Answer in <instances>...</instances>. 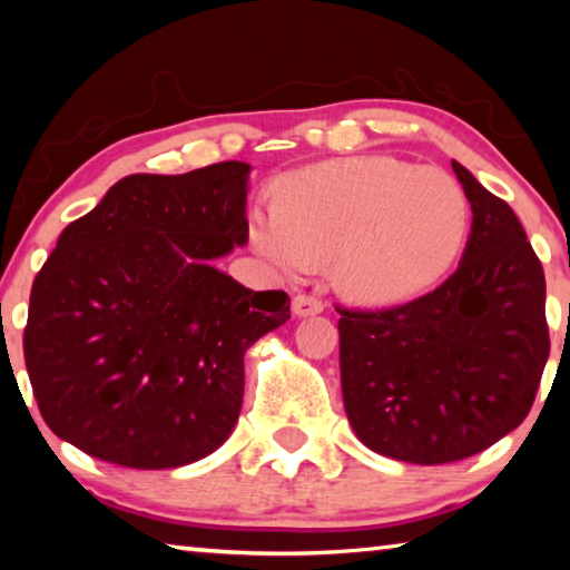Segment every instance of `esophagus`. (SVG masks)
Here are the masks:
<instances>
[{
    "instance_id": "esophagus-1",
    "label": "esophagus",
    "mask_w": 570,
    "mask_h": 570,
    "mask_svg": "<svg viewBox=\"0 0 570 570\" xmlns=\"http://www.w3.org/2000/svg\"><path fill=\"white\" fill-rule=\"evenodd\" d=\"M292 312L296 316H314L324 312V302L312 294H298L292 298Z\"/></svg>"
}]
</instances>
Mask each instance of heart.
<instances>
[{"mask_svg": "<svg viewBox=\"0 0 570 570\" xmlns=\"http://www.w3.org/2000/svg\"><path fill=\"white\" fill-rule=\"evenodd\" d=\"M276 204L248 208L250 246L284 276L332 258V282L360 304L430 286L460 250L468 198L440 168L387 156L326 160L276 180Z\"/></svg>", "mask_w": 570, "mask_h": 570, "instance_id": "1", "label": "heart"}]
</instances>
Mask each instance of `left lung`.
I'll list each match as a JSON object with an SVG mask.
<instances>
[{"instance_id": "8db88e82", "label": "left lung", "mask_w": 570, "mask_h": 570, "mask_svg": "<svg viewBox=\"0 0 570 570\" xmlns=\"http://www.w3.org/2000/svg\"><path fill=\"white\" fill-rule=\"evenodd\" d=\"M472 208L445 284L382 312L340 308L344 410L366 448L414 465L478 455L533 407L551 352L546 276L505 200L452 160Z\"/></svg>"}]
</instances>
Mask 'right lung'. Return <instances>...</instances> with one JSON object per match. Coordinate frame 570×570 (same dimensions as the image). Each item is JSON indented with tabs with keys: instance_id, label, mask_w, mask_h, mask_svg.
<instances>
[{
	"instance_id": "right-lung-1",
	"label": "right lung",
	"mask_w": 570,
	"mask_h": 570,
	"mask_svg": "<svg viewBox=\"0 0 570 570\" xmlns=\"http://www.w3.org/2000/svg\"><path fill=\"white\" fill-rule=\"evenodd\" d=\"M250 166L135 173L72 220L37 274L24 362L57 438L135 470L224 445L244 402V354L286 324L284 292L214 266L248 240Z\"/></svg>"
}]
</instances>
